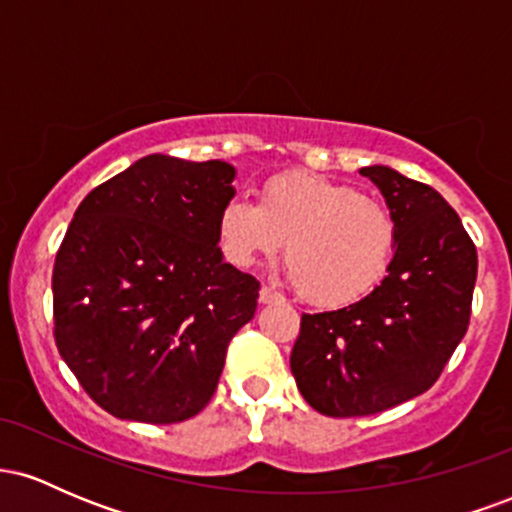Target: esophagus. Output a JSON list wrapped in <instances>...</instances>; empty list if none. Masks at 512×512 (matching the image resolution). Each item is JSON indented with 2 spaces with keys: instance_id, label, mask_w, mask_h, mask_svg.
Wrapping results in <instances>:
<instances>
[{
  "instance_id": "34e87169",
  "label": "esophagus",
  "mask_w": 512,
  "mask_h": 512,
  "mask_svg": "<svg viewBox=\"0 0 512 512\" xmlns=\"http://www.w3.org/2000/svg\"><path fill=\"white\" fill-rule=\"evenodd\" d=\"M260 303L269 305V303H284V296L279 291L269 289V286H262L260 289Z\"/></svg>"
}]
</instances>
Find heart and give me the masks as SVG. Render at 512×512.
<instances>
[{"instance_id":"heart-1","label":"heart","mask_w":512,"mask_h":512,"mask_svg":"<svg viewBox=\"0 0 512 512\" xmlns=\"http://www.w3.org/2000/svg\"><path fill=\"white\" fill-rule=\"evenodd\" d=\"M284 243L286 274L305 301L342 308L385 279L397 223L385 204L308 173L276 175L264 182L260 204L231 199L221 209L219 245L236 267H255Z\"/></svg>"}]
</instances>
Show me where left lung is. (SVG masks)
Masks as SVG:
<instances>
[{"mask_svg": "<svg viewBox=\"0 0 512 512\" xmlns=\"http://www.w3.org/2000/svg\"><path fill=\"white\" fill-rule=\"evenodd\" d=\"M358 173L397 223L390 269L361 301L305 313L291 351L305 402L342 419L392 409L436 383L467 332L477 281V248L433 187L387 166Z\"/></svg>", "mask_w": 512, "mask_h": 512, "instance_id": "obj_1", "label": "left lung"}]
</instances>
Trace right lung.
<instances>
[{
    "label": "right lung",
    "instance_id": "obj_1",
    "mask_svg": "<svg viewBox=\"0 0 512 512\" xmlns=\"http://www.w3.org/2000/svg\"><path fill=\"white\" fill-rule=\"evenodd\" d=\"M223 161L139 158L86 195L55 269V342L88 397L117 419L178 424L209 404L260 281L223 262Z\"/></svg>",
    "mask_w": 512,
    "mask_h": 512
}]
</instances>
